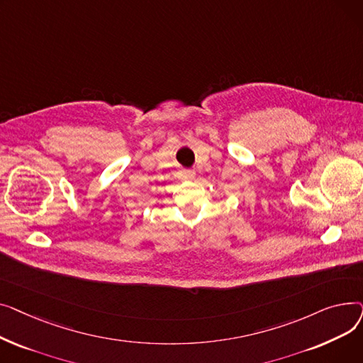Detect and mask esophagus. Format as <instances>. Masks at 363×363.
Instances as JSON below:
<instances>
[{
  "instance_id": "obj_1",
  "label": "esophagus",
  "mask_w": 363,
  "mask_h": 363,
  "mask_svg": "<svg viewBox=\"0 0 363 363\" xmlns=\"http://www.w3.org/2000/svg\"><path fill=\"white\" fill-rule=\"evenodd\" d=\"M181 178L182 179H194L196 178V172L194 170H182L181 172Z\"/></svg>"
}]
</instances>
